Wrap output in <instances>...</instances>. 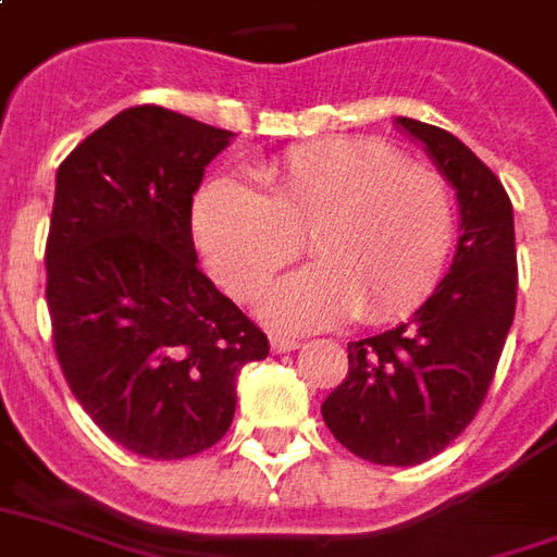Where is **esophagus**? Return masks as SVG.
<instances>
[{"mask_svg":"<svg viewBox=\"0 0 557 557\" xmlns=\"http://www.w3.org/2000/svg\"><path fill=\"white\" fill-rule=\"evenodd\" d=\"M299 346H302V343L299 341H294V337H282V334H275L273 341H270V349H273V352H294V349H299Z\"/></svg>","mask_w":557,"mask_h":557,"instance_id":"esophagus-1","label":"esophagus"}]
</instances>
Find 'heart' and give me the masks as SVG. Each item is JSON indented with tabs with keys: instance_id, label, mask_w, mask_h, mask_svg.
<instances>
[{
	"instance_id": "b5f03b06",
	"label": "heart",
	"mask_w": 557,
	"mask_h": 557,
	"mask_svg": "<svg viewBox=\"0 0 557 557\" xmlns=\"http://www.w3.org/2000/svg\"><path fill=\"white\" fill-rule=\"evenodd\" d=\"M255 190L220 175L194 199L196 246L225 294L252 302L299 255L317 261L263 296V323L329 329L349 317L391 323L432 294L453 255V187L391 146L320 140L258 166Z\"/></svg>"
}]
</instances>
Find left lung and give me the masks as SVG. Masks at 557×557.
<instances>
[{"mask_svg":"<svg viewBox=\"0 0 557 557\" xmlns=\"http://www.w3.org/2000/svg\"><path fill=\"white\" fill-rule=\"evenodd\" d=\"M455 187L453 267L408 323L352 341L349 373L323 403L329 432L363 461L413 467L443 453L482 408L517 308L513 208L472 149L437 125L396 116Z\"/></svg>","mask_w":557,"mask_h":557,"instance_id":"1","label":"left lung"}]
</instances>
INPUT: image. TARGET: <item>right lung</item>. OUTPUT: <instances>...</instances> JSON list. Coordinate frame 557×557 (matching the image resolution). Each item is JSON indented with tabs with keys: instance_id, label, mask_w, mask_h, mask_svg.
<instances>
[{
	"instance_id": "right-lung-1",
	"label": "right lung",
	"mask_w": 557,
	"mask_h": 557,
	"mask_svg": "<svg viewBox=\"0 0 557 557\" xmlns=\"http://www.w3.org/2000/svg\"><path fill=\"white\" fill-rule=\"evenodd\" d=\"M232 132L125 108L66 154L46 240L55 355L90 420L128 453L178 461L234 420L267 334L196 267L190 208Z\"/></svg>"
}]
</instances>
